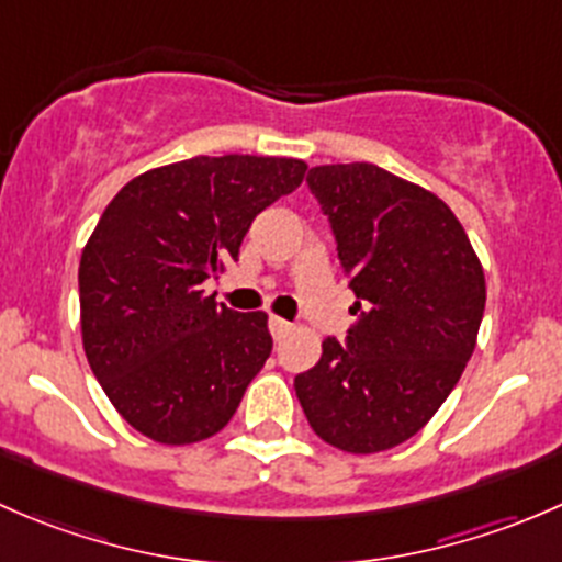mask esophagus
<instances>
[{
	"instance_id": "34e87169",
	"label": "esophagus",
	"mask_w": 562,
	"mask_h": 562,
	"mask_svg": "<svg viewBox=\"0 0 562 562\" xmlns=\"http://www.w3.org/2000/svg\"><path fill=\"white\" fill-rule=\"evenodd\" d=\"M291 328H293L291 323L282 321V317H277V315H271V317H269V331H271V337L277 339V342H280V339L285 337V334L291 331Z\"/></svg>"
}]
</instances>
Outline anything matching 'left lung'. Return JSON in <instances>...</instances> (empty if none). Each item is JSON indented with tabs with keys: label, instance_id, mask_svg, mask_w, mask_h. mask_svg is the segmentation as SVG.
Segmentation results:
<instances>
[{
	"label": "left lung",
	"instance_id": "1",
	"mask_svg": "<svg viewBox=\"0 0 562 562\" xmlns=\"http://www.w3.org/2000/svg\"><path fill=\"white\" fill-rule=\"evenodd\" d=\"M356 293L345 342L323 339L293 386L321 440L394 449L438 413L473 356L486 304L479 255L449 206L372 162L307 176Z\"/></svg>",
	"mask_w": 562,
	"mask_h": 562
}]
</instances>
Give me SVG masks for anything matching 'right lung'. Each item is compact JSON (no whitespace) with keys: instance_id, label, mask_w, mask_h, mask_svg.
<instances>
[{"instance_id":"1","label":"right lung","mask_w":562,"mask_h":562,"mask_svg":"<svg viewBox=\"0 0 562 562\" xmlns=\"http://www.w3.org/2000/svg\"><path fill=\"white\" fill-rule=\"evenodd\" d=\"M293 157H192L135 176L78 266L89 367L124 422L166 446L217 435L271 353L269 315L203 293L252 220L302 184Z\"/></svg>"}]
</instances>
